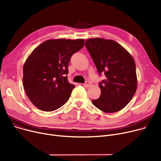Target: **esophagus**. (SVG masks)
<instances>
[{"label": "esophagus", "instance_id": "34e87169", "mask_svg": "<svg viewBox=\"0 0 161 161\" xmlns=\"http://www.w3.org/2000/svg\"><path fill=\"white\" fill-rule=\"evenodd\" d=\"M91 85V82H89V81H86L85 83L83 84V86L84 87H89Z\"/></svg>", "mask_w": 161, "mask_h": 161}]
</instances>
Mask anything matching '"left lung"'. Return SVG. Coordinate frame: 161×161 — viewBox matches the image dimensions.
Masks as SVG:
<instances>
[{
  "label": "left lung",
  "mask_w": 161,
  "mask_h": 161,
  "mask_svg": "<svg viewBox=\"0 0 161 161\" xmlns=\"http://www.w3.org/2000/svg\"><path fill=\"white\" fill-rule=\"evenodd\" d=\"M86 46L99 75L103 72L106 76V79L99 83L100 97L92 100V104L105 113L121 110L131 100L137 89L133 57L113 40L89 38Z\"/></svg>",
  "instance_id": "8db88e82"
}]
</instances>
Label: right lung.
I'll return each instance as SVG.
<instances>
[{"instance_id":"right-lung-1","label":"right lung","mask_w":161,"mask_h":161,"mask_svg":"<svg viewBox=\"0 0 161 161\" xmlns=\"http://www.w3.org/2000/svg\"><path fill=\"white\" fill-rule=\"evenodd\" d=\"M83 39L48 40L29 55L23 66V83L31 102L45 112H52L69 100L75 86L68 81L72 55L83 46Z\"/></svg>"}]
</instances>
